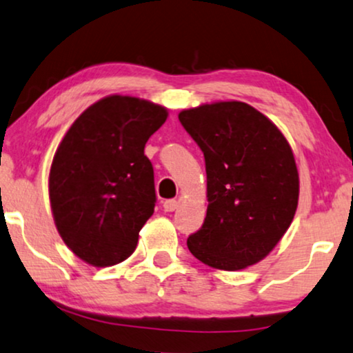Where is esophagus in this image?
Here are the masks:
<instances>
[{"mask_svg": "<svg viewBox=\"0 0 353 353\" xmlns=\"http://www.w3.org/2000/svg\"><path fill=\"white\" fill-rule=\"evenodd\" d=\"M177 206H179V203L176 200H166L165 203H163V208H165V211H168V212L176 211Z\"/></svg>", "mask_w": 353, "mask_h": 353, "instance_id": "obj_1", "label": "esophagus"}]
</instances>
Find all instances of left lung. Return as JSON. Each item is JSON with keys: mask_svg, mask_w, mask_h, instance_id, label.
Instances as JSON below:
<instances>
[{"mask_svg": "<svg viewBox=\"0 0 353 353\" xmlns=\"http://www.w3.org/2000/svg\"><path fill=\"white\" fill-rule=\"evenodd\" d=\"M179 121L206 163L208 211L187 238L193 256L236 272L274 251L299 201V172L290 142L264 113L240 101L187 108Z\"/></svg>", "mask_w": 353, "mask_h": 353, "instance_id": "1", "label": "left lung"}]
</instances>
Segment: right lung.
Listing matches in <instances>:
<instances>
[{
  "label": "right lung",
  "instance_id": "1",
  "mask_svg": "<svg viewBox=\"0 0 353 353\" xmlns=\"http://www.w3.org/2000/svg\"><path fill=\"white\" fill-rule=\"evenodd\" d=\"M168 108L112 94L79 115L49 171L54 224L73 254L92 267L126 261L155 211L153 168L143 155Z\"/></svg>",
  "mask_w": 353,
  "mask_h": 353
}]
</instances>
